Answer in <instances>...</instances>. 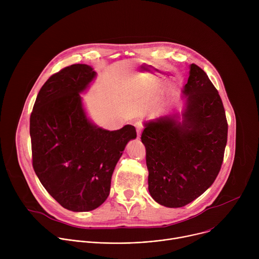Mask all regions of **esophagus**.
<instances>
[{
  "instance_id": "esophagus-1",
  "label": "esophagus",
  "mask_w": 259,
  "mask_h": 259,
  "mask_svg": "<svg viewBox=\"0 0 259 259\" xmlns=\"http://www.w3.org/2000/svg\"><path fill=\"white\" fill-rule=\"evenodd\" d=\"M135 128H136V132H137V138H140V135H141V131H142V129H143V126H142L140 123H136Z\"/></svg>"
}]
</instances>
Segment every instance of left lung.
<instances>
[{
    "instance_id": "obj_1",
    "label": "left lung",
    "mask_w": 259,
    "mask_h": 259,
    "mask_svg": "<svg viewBox=\"0 0 259 259\" xmlns=\"http://www.w3.org/2000/svg\"><path fill=\"white\" fill-rule=\"evenodd\" d=\"M184 93L188 103L181 123L174 117H162L146 123L141 134L150 194L169 208L190 204L212 186L228 141L223 100L207 73L195 63Z\"/></svg>"
}]
</instances>
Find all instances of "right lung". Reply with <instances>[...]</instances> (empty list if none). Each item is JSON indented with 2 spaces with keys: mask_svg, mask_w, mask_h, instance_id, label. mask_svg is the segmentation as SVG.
<instances>
[{
  "mask_svg": "<svg viewBox=\"0 0 259 259\" xmlns=\"http://www.w3.org/2000/svg\"><path fill=\"white\" fill-rule=\"evenodd\" d=\"M96 72L72 64L42 86L29 118L33 170L46 191L65 209L91 211L108 197L115 167L134 126L97 128L87 119L80 92Z\"/></svg>",
  "mask_w": 259,
  "mask_h": 259,
  "instance_id": "add662e5",
  "label": "right lung"
}]
</instances>
